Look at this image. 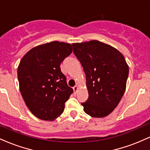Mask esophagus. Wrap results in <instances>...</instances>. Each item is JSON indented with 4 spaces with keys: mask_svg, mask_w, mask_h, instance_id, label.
Masks as SVG:
<instances>
[{
    "mask_svg": "<svg viewBox=\"0 0 150 150\" xmlns=\"http://www.w3.org/2000/svg\"><path fill=\"white\" fill-rule=\"evenodd\" d=\"M73 89H74V91H75V92H77V89H78V85H75V87H73Z\"/></svg>",
    "mask_w": 150,
    "mask_h": 150,
    "instance_id": "obj_1",
    "label": "esophagus"
}]
</instances>
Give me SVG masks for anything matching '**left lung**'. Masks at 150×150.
<instances>
[{
	"label": "left lung",
	"instance_id": "1",
	"mask_svg": "<svg viewBox=\"0 0 150 150\" xmlns=\"http://www.w3.org/2000/svg\"><path fill=\"white\" fill-rule=\"evenodd\" d=\"M75 56L86 75L89 97L81 103L87 114L102 118L118 106L124 94L129 68L124 56L97 40L73 44Z\"/></svg>",
	"mask_w": 150,
	"mask_h": 150
}]
</instances>
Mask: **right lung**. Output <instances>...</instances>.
Returning <instances> with one entry per match:
<instances>
[{"label":"right lung","instance_id":"add662e5","mask_svg":"<svg viewBox=\"0 0 150 150\" xmlns=\"http://www.w3.org/2000/svg\"><path fill=\"white\" fill-rule=\"evenodd\" d=\"M72 51L71 44L52 42L33 48L20 61L18 78L22 97L40 119L53 120L59 116L73 93L60 68Z\"/></svg>","mask_w":150,"mask_h":150}]
</instances>
